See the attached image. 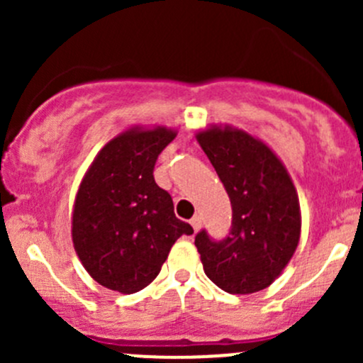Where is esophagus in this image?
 <instances>
[{"label":"esophagus","mask_w":363,"mask_h":363,"mask_svg":"<svg viewBox=\"0 0 363 363\" xmlns=\"http://www.w3.org/2000/svg\"><path fill=\"white\" fill-rule=\"evenodd\" d=\"M191 226H193V230H195V232H199L200 226H202V218H200V216H193Z\"/></svg>","instance_id":"1"}]
</instances>
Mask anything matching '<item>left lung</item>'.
<instances>
[{
	"label": "left lung",
	"mask_w": 363,
	"mask_h": 363,
	"mask_svg": "<svg viewBox=\"0 0 363 363\" xmlns=\"http://www.w3.org/2000/svg\"><path fill=\"white\" fill-rule=\"evenodd\" d=\"M232 202V230L212 240L202 230L195 246L208 279L233 295L265 290L290 263L300 240L296 189L276 152L247 131L211 126L196 133Z\"/></svg>",
	"instance_id": "8db88e82"
}]
</instances>
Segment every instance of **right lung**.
Returning <instances> with one entry per match:
<instances>
[{
    "label": "right lung",
    "instance_id": "1",
    "mask_svg": "<svg viewBox=\"0 0 363 363\" xmlns=\"http://www.w3.org/2000/svg\"><path fill=\"white\" fill-rule=\"evenodd\" d=\"M172 128L131 126L101 147L77 191L72 240L84 269L119 294L151 284L175 240L191 235L155 181L156 160L175 138Z\"/></svg>",
    "mask_w": 363,
    "mask_h": 363
}]
</instances>
